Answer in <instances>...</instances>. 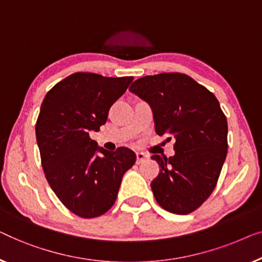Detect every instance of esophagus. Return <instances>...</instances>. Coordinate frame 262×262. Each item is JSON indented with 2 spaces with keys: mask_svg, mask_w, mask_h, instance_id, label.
<instances>
[{
  "mask_svg": "<svg viewBox=\"0 0 262 262\" xmlns=\"http://www.w3.org/2000/svg\"><path fill=\"white\" fill-rule=\"evenodd\" d=\"M147 159H148V154L142 153V152L136 153V164H141Z\"/></svg>",
  "mask_w": 262,
  "mask_h": 262,
  "instance_id": "34e87169",
  "label": "esophagus"
}]
</instances>
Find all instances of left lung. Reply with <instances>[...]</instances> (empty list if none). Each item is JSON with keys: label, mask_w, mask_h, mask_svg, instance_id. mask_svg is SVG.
<instances>
[{"label": "left lung", "mask_w": 262, "mask_h": 262, "mask_svg": "<svg viewBox=\"0 0 262 262\" xmlns=\"http://www.w3.org/2000/svg\"><path fill=\"white\" fill-rule=\"evenodd\" d=\"M129 91L150 105L157 134L176 140L174 156H152L160 166L150 183L158 204L177 215L194 211L216 187L228 152L227 117L219 101L178 72L142 77Z\"/></svg>", "instance_id": "obj_1"}]
</instances>
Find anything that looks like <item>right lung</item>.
<instances>
[{"label":"right lung","instance_id":"obj_1","mask_svg":"<svg viewBox=\"0 0 262 262\" xmlns=\"http://www.w3.org/2000/svg\"><path fill=\"white\" fill-rule=\"evenodd\" d=\"M133 77L76 72L57 83L41 103L35 134L51 189L75 215L94 219L115 203L124 173L136 156L127 147L110 152L90 139Z\"/></svg>","mask_w":262,"mask_h":262}]
</instances>
